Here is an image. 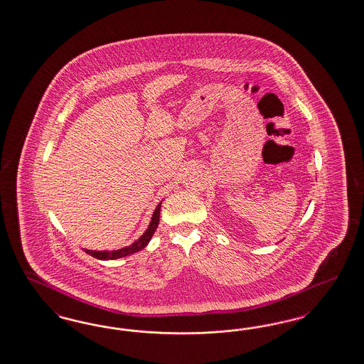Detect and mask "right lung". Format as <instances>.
<instances>
[{"instance_id":"1","label":"right lung","mask_w":364,"mask_h":364,"mask_svg":"<svg viewBox=\"0 0 364 364\" xmlns=\"http://www.w3.org/2000/svg\"><path fill=\"white\" fill-rule=\"evenodd\" d=\"M160 211L161 203L154 210L153 217H151V220H150V225L146 229L145 233L142 234L135 242H132L129 247L117 249V250H89V249H84V250L87 252V255L93 256V257H96L99 260H115V259H120V257H124V256H129V255H132V253H136V252L142 250L149 244V241L151 240L156 229L159 228Z\"/></svg>"}]
</instances>
